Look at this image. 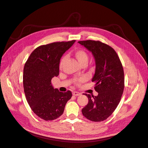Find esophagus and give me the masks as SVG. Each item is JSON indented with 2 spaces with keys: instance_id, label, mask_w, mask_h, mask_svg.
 I'll use <instances>...</instances> for the list:
<instances>
[{
  "instance_id": "1",
  "label": "esophagus",
  "mask_w": 148,
  "mask_h": 148,
  "mask_svg": "<svg viewBox=\"0 0 148 148\" xmlns=\"http://www.w3.org/2000/svg\"><path fill=\"white\" fill-rule=\"evenodd\" d=\"M73 94L74 96H80L81 94V93L79 92H77V91H74L73 92Z\"/></svg>"
}]
</instances>
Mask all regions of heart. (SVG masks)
<instances>
[{"label": "heart", "instance_id": "b5f03b06", "mask_svg": "<svg viewBox=\"0 0 148 148\" xmlns=\"http://www.w3.org/2000/svg\"><path fill=\"white\" fill-rule=\"evenodd\" d=\"M75 58H77V60L79 61V62L81 64L84 62H88V59H89V56L88 53H87L84 50H83V49H78V50L75 51ZM66 59V56H64L62 58L61 60H60V63H59V67L61 68L63 66L64 62L65 61V60ZM84 81V78L81 77V78H79L77 80H76L75 82L77 83V84H80V83L82 82L83 81Z\"/></svg>", "mask_w": 148, "mask_h": 148}]
</instances>
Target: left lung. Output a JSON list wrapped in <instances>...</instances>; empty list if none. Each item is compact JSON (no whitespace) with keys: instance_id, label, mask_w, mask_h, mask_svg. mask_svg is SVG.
Segmentation results:
<instances>
[{"instance_id":"8db88e82","label":"left lung","mask_w":148,"mask_h":148,"mask_svg":"<svg viewBox=\"0 0 148 148\" xmlns=\"http://www.w3.org/2000/svg\"><path fill=\"white\" fill-rule=\"evenodd\" d=\"M78 42L92 52L96 70L92 81L97 96L84 94L88 104L82 109L87 119L101 122L106 119L119 104L124 88L123 65L116 51L109 45L97 40H87Z\"/></svg>"}]
</instances>
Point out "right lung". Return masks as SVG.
<instances>
[{"instance_id":"obj_1","label":"right lung","mask_w":148,"mask_h":148,"mask_svg":"<svg viewBox=\"0 0 148 148\" xmlns=\"http://www.w3.org/2000/svg\"><path fill=\"white\" fill-rule=\"evenodd\" d=\"M75 41L40 45L25 64L23 86L26 99L33 112L45 121L54 120L61 116L72 97L70 90L62 92L54 89L51 79L59 75L60 58Z\"/></svg>"}]
</instances>
